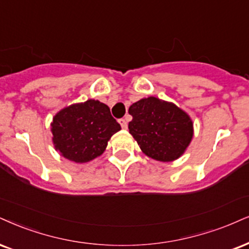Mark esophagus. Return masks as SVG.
Wrapping results in <instances>:
<instances>
[{"instance_id": "obj_1", "label": "esophagus", "mask_w": 249, "mask_h": 249, "mask_svg": "<svg viewBox=\"0 0 249 249\" xmlns=\"http://www.w3.org/2000/svg\"><path fill=\"white\" fill-rule=\"evenodd\" d=\"M119 124H121L122 129H127L128 124H127V121H125V119H120V120H119Z\"/></svg>"}]
</instances>
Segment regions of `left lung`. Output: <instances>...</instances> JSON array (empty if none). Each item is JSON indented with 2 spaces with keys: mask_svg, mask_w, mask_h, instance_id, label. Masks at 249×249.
Instances as JSON below:
<instances>
[{
  "mask_svg": "<svg viewBox=\"0 0 249 249\" xmlns=\"http://www.w3.org/2000/svg\"><path fill=\"white\" fill-rule=\"evenodd\" d=\"M129 133L146 156L172 161L185 152L193 137V122L174 104L149 97L129 107Z\"/></svg>",
  "mask_w": 249,
  "mask_h": 249,
  "instance_id": "obj_1",
  "label": "left lung"
}]
</instances>
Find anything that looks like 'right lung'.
<instances>
[{"instance_id":"obj_1","label":"right lung","mask_w":249,"mask_h":249,"mask_svg":"<svg viewBox=\"0 0 249 249\" xmlns=\"http://www.w3.org/2000/svg\"><path fill=\"white\" fill-rule=\"evenodd\" d=\"M120 129L109 107L93 99L60 110L52 124L55 148L75 162H87L100 156L110 136Z\"/></svg>"}]
</instances>
